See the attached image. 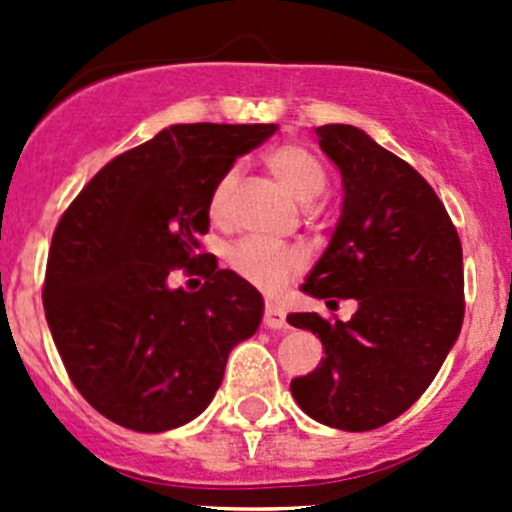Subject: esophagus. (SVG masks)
<instances>
[{"instance_id": "34e87169", "label": "esophagus", "mask_w": 512, "mask_h": 512, "mask_svg": "<svg viewBox=\"0 0 512 512\" xmlns=\"http://www.w3.org/2000/svg\"><path fill=\"white\" fill-rule=\"evenodd\" d=\"M262 324H265L267 329H287V314L282 312V307H277V304L267 302L265 304V314H262Z\"/></svg>"}]
</instances>
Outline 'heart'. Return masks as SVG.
Instances as JSON below:
<instances>
[{
    "label": "heart",
    "mask_w": 512,
    "mask_h": 512,
    "mask_svg": "<svg viewBox=\"0 0 512 512\" xmlns=\"http://www.w3.org/2000/svg\"><path fill=\"white\" fill-rule=\"evenodd\" d=\"M265 165L302 205L317 203L327 193V170L302 143L275 146L265 153ZM235 183L237 170L230 168L220 175L218 183L210 190L208 213L213 223H225ZM230 267L237 277L250 282L252 287L262 289V292H277L287 285L289 277L302 270L304 257L294 247L277 245V242L260 240V237H247L232 247Z\"/></svg>",
    "instance_id": "obj_1"
}]
</instances>
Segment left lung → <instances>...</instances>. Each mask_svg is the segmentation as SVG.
<instances>
[{
    "label": "left lung",
    "mask_w": 512,
    "mask_h": 512,
    "mask_svg": "<svg viewBox=\"0 0 512 512\" xmlns=\"http://www.w3.org/2000/svg\"><path fill=\"white\" fill-rule=\"evenodd\" d=\"M342 170L344 208L304 292L356 299L349 322L289 314L322 339L324 359L292 379L304 414L342 431H371L414 406L463 324V247L436 190L406 160L344 123L317 128Z\"/></svg>",
    "instance_id": "left-lung-1"
}]
</instances>
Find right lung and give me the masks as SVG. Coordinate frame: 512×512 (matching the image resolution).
Here are the masks:
<instances>
[{"label":"right lung","instance_id":"obj_1","mask_svg":"<svg viewBox=\"0 0 512 512\" xmlns=\"http://www.w3.org/2000/svg\"><path fill=\"white\" fill-rule=\"evenodd\" d=\"M275 131L170 126L103 165L61 215L41 292L46 322L69 379L108 421L141 433L193 421L230 349L260 327V292L218 270L200 237L220 175ZM173 269L203 276L204 287L170 290Z\"/></svg>","mask_w":512,"mask_h":512}]
</instances>
